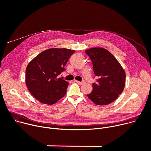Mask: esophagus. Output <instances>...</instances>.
<instances>
[{
	"label": "esophagus",
	"instance_id": "obj_1",
	"mask_svg": "<svg viewBox=\"0 0 151 151\" xmlns=\"http://www.w3.org/2000/svg\"><path fill=\"white\" fill-rule=\"evenodd\" d=\"M75 82H76V83H78L79 84H81V85H83V84H85V81H83L80 82V81H76V80H75Z\"/></svg>",
	"mask_w": 151,
	"mask_h": 151
}]
</instances>
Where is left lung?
<instances>
[{"label": "left lung", "instance_id": "8db88e82", "mask_svg": "<svg viewBox=\"0 0 151 151\" xmlns=\"http://www.w3.org/2000/svg\"><path fill=\"white\" fill-rule=\"evenodd\" d=\"M92 63L94 76L99 78L93 84L88 98L98 105L115 101L125 87V72L119 61L105 49L93 47L86 50Z\"/></svg>", "mask_w": 151, "mask_h": 151}]
</instances>
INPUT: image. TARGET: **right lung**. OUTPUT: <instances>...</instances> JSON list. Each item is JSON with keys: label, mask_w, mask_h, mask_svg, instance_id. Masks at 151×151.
I'll return each instance as SVG.
<instances>
[{"label": "right lung", "mask_w": 151, "mask_h": 151, "mask_svg": "<svg viewBox=\"0 0 151 151\" xmlns=\"http://www.w3.org/2000/svg\"><path fill=\"white\" fill-rule=\"evenodd\" d=\"M75 50L52 48L38 54L26 69V84L29 92L39 102L55 104L64 97L68 86L58 77L65 71V65Z\"/></svg>", "instance_id": "add662e5"}]
</instances>
